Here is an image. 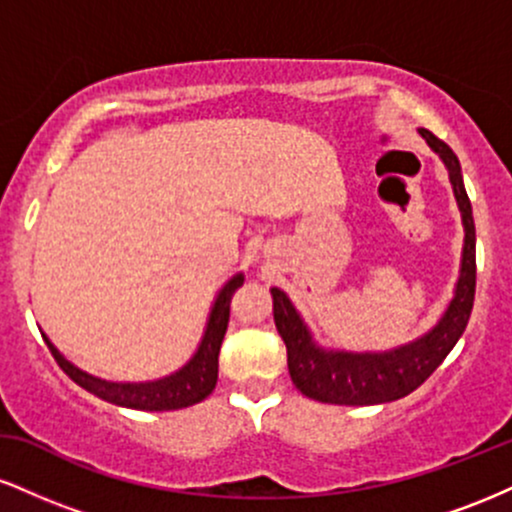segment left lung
I'll use <instances>...</instances> for the list:
<instances>
[{
	"label": "left lung",
	"instance_id": "1",
	"mask_svg": "<svg viewBox=\"0 0 512 512\" xmlns=\"http://www.w3.org/2000/svg\"><path fill=\"white\" fill-rule=\"evenodd\" d=\"M421 134L448 166L452 190L462 211L464 252L455 298L438 325L416 342L385 354H349V351L317 349L286 293L272 289L274 322L286 344L291 380L305 397L317 402L366 407V404L395 402L399 397H407L416 387L424 385L433 370L445 361L472 315L474 289H477V236H474L472 204L464 190L460 161L455 151L436 134L428 129H421Z\"/></svg>",
	"mask_w": 512,
	"mask_h": 512
}]
</instances>
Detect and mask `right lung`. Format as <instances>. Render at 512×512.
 Wrapping results in <instances>:
<instances>
[{"mask_svg": "<svg viewBox=\"0 0 512 512\" xmlns=\"http://www.w3.org/2000/svg\"><path fill=\"white\" fill-rule=\"evenodd\" d=\"M240 286H243V274L233 276V279L221 289L214 308H211L207 332H204L202 344H199L192 361L187 363V366H182L178 373L168 375V378L163 380H154V383H108V380L93 378V375L72 366L48 339H45V342H48L52 356L60 363L64 373H67L76 385H81L84 390L105 399V402L117 404V407L142 411H170L190 407V404H197L202 402L204 397H209L211 390L216 387L221 342L228 327V317H231L233 293H236Z\"/></svg>", "mask_w": 512, "mask_h": 512, "instance_id": "right-lung-1", "label": "right lung"}]
</instances>
